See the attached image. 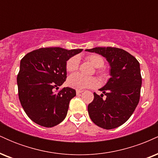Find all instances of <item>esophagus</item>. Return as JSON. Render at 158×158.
I'll return each instance as SVG.
<instances>
[{
    "label": "esophagus",
    "instance_id": "obj_1",
    "mask_svg": "<svg viewBox=\"0 0 158 158\" xmlns=\"http://www.w3.org/2000/svg\"><path fill=\"white\" fill-rule=\"evenodd\" d=\"M83 91H84V90H77V94H81Z\"/></svg>",
    "mask_w": 158,
    "mask_h": 158
}]
</instances>
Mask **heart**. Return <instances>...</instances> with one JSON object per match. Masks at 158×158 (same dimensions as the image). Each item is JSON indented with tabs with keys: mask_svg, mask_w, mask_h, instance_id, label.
Here are the masks:
<instances>
[{
	"mask_svg": "<svg viewBox=\"0 0 158 158\" xmlns=\"http://www.w3.org/2000/svg\"><path fill=\"white\" fill-rule=\"evenodd\" d=\"M85 59L90 61L95 68H102L105 64L104 59L98 54H89ZM79 66V59L77 56H72L66 62V70L68 72H74L78 70ZM97 73L102 77H108V72L106 69L101 68L97 70ZM68 85L75 89L81 90L85 88H94L98 85V80L95 77H85L79 73L70 75L68 79Z\"/></svg>",
	"mask_w": 158,
	"mask_h": 158,
	"instance_id": "b5f03b06",
	"label": "heart"
}]
</instances>
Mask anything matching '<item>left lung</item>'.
<instances>
[{
	"label": "left lung",
	"mask_w": 158,
	"mask_h": 158,
	"mask_svg": "<svg viewBox=\"0 0 158 158\" xmlns=\"http://www.w3.org/2000/svg\"><path fill=\"white\" fill-rule=\"evenodd\" d=\"M86 51L96 52L106 58L110 66L107 84L88 106L91 120L105 129L120 126L130 118L140 97L142 77L139 61L129 52L117 48H95ZM106 96V99L103 96Z\"/></svg>",
	"instance_id": "8db88e82"
}]
</instances>
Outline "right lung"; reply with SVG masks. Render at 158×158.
<instances>
[{
  "instance_id": "obj_1",
  "label": "right lung",
  "mask_w": 158,
  "mask_h": 158,
  "mask_svg": "<svg viewBox=\"0 0 158 158\" xmlns=\"http://www.w3.org/2000/svg\"><path fill=\"white\" fill-rule=\"evenodd\" d=\"M81 50L40 48L22 58L17 77L19 97L25 113L34 123L50 128L64 119L76 90L69 87L54 90L66 81L68 59Z\"/></svg>"
}]
</instances>
